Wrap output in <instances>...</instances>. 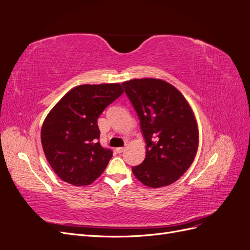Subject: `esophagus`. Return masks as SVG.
Here are the masks:
<instances>
[{"mask_svg":"<svg viewBox=\"0 0 250 250\" xmlns=\"http://www.w3.org/2000/svg\"><path fill=\"white\" fill-rule=\"evenodd\" d=\"M116 151H117V153H122L125 151V147H119L116 149Z\"/></svg>","mask_w":250,"mask_h":250,"instance_id":"34e87169","label":"esophagus"}]
</instances>
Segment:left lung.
Wrapping results in <instances>:
<instances>
[{"instance_id":"obj_1","label":"left lung","mask_w":250,"mask_h":250,"mask_svg":"<svg viewBox=\"0 0 250 250\" xmlns=\"http://www.w3.org/2000/svg\"><path fill=\"white\" fill-rule=\"evenodd\" d=\"M122 85L146 142V157L132 167L134 176L150 188L175 183L197 152L198 129L190 105L178 89L164 80L133 79Z\"/></svg>"}]
</instances>
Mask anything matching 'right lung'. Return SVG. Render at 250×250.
<instances>
[{"label":"right lung","instance_id":"right-lung-1","mask_svg":"<svg viewBox=\"0 0 250 250\" xmlns=\"http://www.w3.org/2000/svg\"><path fill=\"white\" fill-rule=\"evenodd\" d=\"M123 92L119 83L79 85L49 112L42 145L52 169L65 183L88 186L107 167L112 151L101 146L97 121Z\"/></svg>","mask_w":250,"mask_h":250}]
</instances>
